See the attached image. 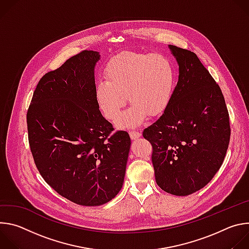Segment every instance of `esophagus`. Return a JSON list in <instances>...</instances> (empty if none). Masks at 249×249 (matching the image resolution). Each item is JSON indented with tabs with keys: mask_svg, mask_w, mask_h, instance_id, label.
Segmentation results:
<instances>
[{
	"mask_svg": "<svg viewBox=\"0 0 249 249\" xmlns=\"http://www.w3.org/2000/svg\"><path fill=\"white\" fill-rule=\"evenodd\" d=\"M129 135L132 140H135V139H138L139 137H141V133L138 131H130Z\"/></svg>",
	"mask_w": 249,
	"mask_h": 249,
	"instance_id": "esophagus-1",
	"label": "esophagus"
}]
</instances>
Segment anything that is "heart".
<instances>
[{"instance_id": "obj_1", "label": "heart", "mask_w": 249, "mask_h": 249, "mask_svg": "<svg viewBox=\"0 0 249 249\" xmlns=\"http://www.w3.org/2000/svg\"><path fill=\"white\" fill-rule=\"evenodd\" d=\"M174 88L175 70L168 57L124 52L106 67L105 82L97 84L95 100L104 117L118 123L128 97L132 106L119 125L136 128L166 110Z\"/></svg>"}]
</instances>
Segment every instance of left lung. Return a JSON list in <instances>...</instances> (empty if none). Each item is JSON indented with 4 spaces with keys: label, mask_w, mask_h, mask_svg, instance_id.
Returning a JSON list of instances; mask_svg holds the SVG:
<instances>
[{
    "label": "left lung",
    "mask_w": 249,
    "mask_h": 249,
    "mask_svg": "<svg viewBox=\"0 0 249 249\" xmlns=\"http://www.w3.org/2000/svg\"><path fill=\"white\" fill-rule=\"evenodd\" d=\"M178 82L163 114L143 131L152 144L158 185L176 196L206 186L220 169L231 138L223 92L194 52L169 45Z\"/></svg>",
    "instance_id": "1"
}]
</instances>
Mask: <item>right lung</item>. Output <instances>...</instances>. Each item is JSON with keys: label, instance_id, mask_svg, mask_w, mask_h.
Segmentation results:
<instances>
[{"label": "right lung", "instance_id": "1", "mask_svg": "<svg viewBox=\"0 0 249 249\" xmlns=\"http://www.w3.org/2000/svg\"><path fill=\"white\" fill-rule=\"evenodd\" d=\"M99 53L82 52L46 73L26 114L29 148L39 173L57 193L99 206L122 188L131 139L116 131L95 100Z\"/></svg>", "mask_w": 249, "mask_h": 249}]
</instances>
